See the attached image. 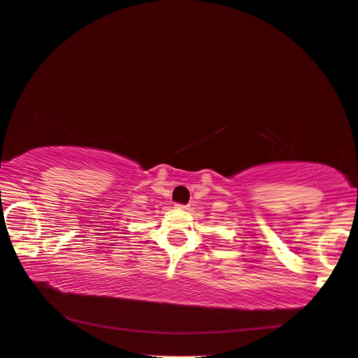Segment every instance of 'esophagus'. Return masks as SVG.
Here are the masks:
<instances>
[{"label":"esophagus","mask_w":358,"mask_h":358,"mask_svg":"<svg viewBox=\"0 0 358 358\" xmlns=\"http://www.w3.org/2000/svg\"><path fill=\"white\" fill-rule=\"evenodd\" d=\"M176 208H178V210H187V205H181V203H177V205H176Z\"/></svg>","instance_id":"34e87169"}]
</instances>
